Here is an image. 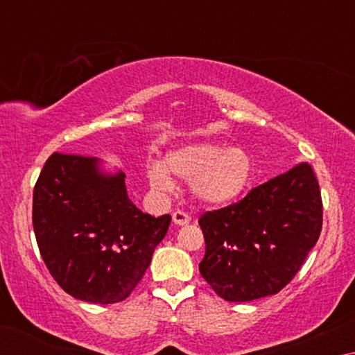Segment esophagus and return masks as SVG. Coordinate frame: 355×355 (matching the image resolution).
Instances as JSON below:
<instances>
[{
    "label": "esophagus",
    "instance_id": "1",
    "mask_svg": "<svg viewBox=\"0 0 355 355\" xmlns=\"http://www.w3.org/2000/svg\"><path fill=\"white\" fill-rule=\"evenodd\" d=\"M172 222L177 225H186L191 222V216L186 211H182V209H177V211L172 214Z\"/></svg>",
    "mask_w": 355,
    "mask_h": 355
}]
</instances>
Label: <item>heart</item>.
Instances as JSON below:
<instances>
[{
	"label": "heart",
	"instance_id": "obj_1",
	"mask_svg": "<svg viewBox=\"0 0 355 355\" xmlns=\"http://www.w3.org/2000/svg\"><path fill=\"white\" fill-rule=\"evenodd\" d=\"M175 173L191 180V191L199 202L222 207L238 200L250 188L254 166L249 155L238 148L216 144H189L166 156V166L153 161L148 166V180L155 191H172Z\"/></svg>",
	"mask_w": 355,
	"mask_h": 355
}]
</instances>
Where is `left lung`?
<instances>
[{"instance_id": "left-lung-1", "label": "left lung", "mask_w": 355, "mask_h": 355, "mask_svg": "<svg viewBox=\"0 0 355 355\" xmlns=\"http://www.w3.org/2000/svg\"><path fill=\"white\" fill-rule=\"evenodd\" d=\"M202 277L219 297L248 302L279 293L322 228L320 183L309 163L271 178L236 203L200 216Z\"/></svg>"}]
</instances>
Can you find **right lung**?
<instances>
[{"label": "right lung", "instance_id": "obj_1", "mask_svg": "<svg viewBox=\"0 0 355 355\" xmlns=\"http://www.w3.org/2000/svg\"><path fill=\"white\" fill-rule=\"evenodd\" d=\"M125 175L92 156L53 153L33 194V227L45 266L65 293L91 304L127 299L166 236L171 214L135 207Z\"/></svg>", "mask_w": 355, "mask_h": 355}]
</instances>
